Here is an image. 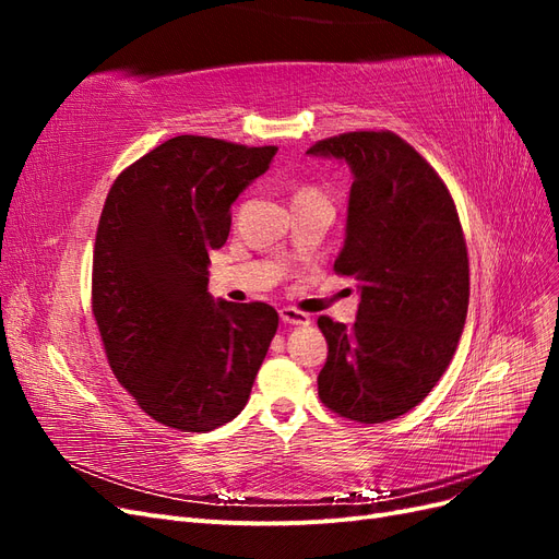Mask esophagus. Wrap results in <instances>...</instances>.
<instances>
[{"mask_svg":"<svg viewBox=\"0 0 559 559\" xmlns=\"http://www.w3.org/2000/svg\"><path fill=\"white\" fill-rule=\"evenodd\" d=\"M280 317H282L284 324H292V326H306V324H310V317L306 312L296 310V308H282Z\"/></svg>","mask_w":559,"mask_h":559,"instance_id":"34e87169","label":"esophagus"}]
</instances>
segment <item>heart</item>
Listing matches in <instances>:
<instances>
[{"mask_svg":"<svg viewBox=\"0 0 559 559\" xmlns=\"http://www.w3.org/2000/svg\"><path fill=\"white\" fill-rule=\"evenodd\" d=\"M319 191L314 189V186H300V189L296 191V195L294 198H298V195H317Z\"/></svg>","mask_w":559,"mask_h":559,"instance_id":"heart-1","label":"heart"}]
</instances>
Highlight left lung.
<instances>
[{
    "instance_id": "obj_1",
    "label": "left lung",
    "mask_w": 559,
    "mask_h": 559,
    "mask_svg": "<svg viewBox=\"0 0 559 559\" xmlns=\"http://www.w3.org/2000/svg\"><path fill=\"white\" fill-rule=\"evenodd\" d=\"M354 175L335 273L359 280L354 326L319 317L321 403L378 425L413 411L452 361L468 310V257L443 179L399 134L345 132L308 148Z\"/></svg>"
}]
</instances>
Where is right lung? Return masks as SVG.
Instances as JSON below:
<instances>
[{
	"label": "right lung",
	"instance_id": "right-lung-1",
	"mask_svg": "<svg viewBox=\"0 0 559 559\" xmlns=\"http://www.w3.org/2000/svg\"><path fill=\"white\" fill-rule=\"evenodd\" d=\"M277 146L179 134L116 177L93 253V314L118 378L160 425L205 433L249 401L280 317L267 302L214 300L210 251L230 205Z\"/></svg>",
	"mask_w": 559,
	"mask_h": 559
}]
</instances>
